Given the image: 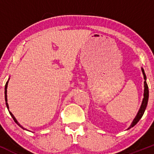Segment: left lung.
<instances>
[{"label": "left lung", "mask_w": 154, "mask_h": 154, "mask_svg": "<svg viewBox=\"0 0 154 154\" xmlns=\"http://www.w3.org/2000/svg\"><path fill=\"white\" fill-rule=\"evenodd\" d=\"M141 69H142V72H143V78L145 79L144 81V94H143V101H142V104H141L140 106V108L138 112H137V115L135 117V119H134L133 121H132V122L131 124V125L130 126V128H128L130 129L132 127H134L135 125L137 124V122H139V120L141 119V117H142L143 115L144 112H145V110H146V106H147V104H148V85H147V82H146V74H145V72L143 70V69L141 68Z\"/></svg>", "instance_id": "left-lung-1"}]
</instances>
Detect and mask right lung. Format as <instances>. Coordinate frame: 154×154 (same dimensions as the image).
Masks as SVG:
<instances>
[{
    "label": "right lung",
    "instance_id": "obj_1",
    "mask_svg": "<svg viewBox=\"0 0 154 154\" xmlns=\"http://www.w3.org/2000/svg\"><path fill=\"white\" fill-rule=\"evenodd\" d=\"M8 80H9V79H8ZM8 80L6 82V85H5V100H6V106H7V109H8V111H9V114H10V115L11 116V117L13 118V119L14 120V122L16 123L17 124V125H19V127H21V128H22V129H24V130H25V129H24V128H23V127L22 126V125H20V124H19L18 122H17V120L16 119V118L14 117V116L13 115V114H12V113L11 112V111H9V108H8V103H7V87H8Z\"/></svg>",
    "mask_w": 154,
    "mask_h": 154
}]
</instances>
